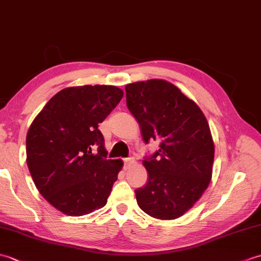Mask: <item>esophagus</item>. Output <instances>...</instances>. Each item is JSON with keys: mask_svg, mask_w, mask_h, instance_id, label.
Instances as JSON below:
<instances>
[{"mask_svg": "<svg viewBox=\"0 0 261 261\" xmlns=\"http://www.w3.org/2000/svg\"><path fill=\"white\" fill-rule=\"evenodd\" d=\"M123 162H124V168L125 169H127L130 167V166H132L135 164V159L134 158H125V159H123Z\"/></svg>", "mask_w": 261, "mask_h": 261, "instance_id": "34e87169", "label": "esophagus"}]
</instances>
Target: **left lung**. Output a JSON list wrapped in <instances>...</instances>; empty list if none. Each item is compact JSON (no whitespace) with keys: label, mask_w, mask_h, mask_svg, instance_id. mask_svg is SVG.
Masks as SVG:
<instances>
[{"label":"left lung","mask_w":261,"mask_h":261,"mask_svg":"<svg viewBox=\"0 0 261 261\" xmlns=\"http://www.w3.org/2000/svg\"><path fill=\"white\" fill-rule=\"evenodd\" d=\"M126 105L143 140L159 149L142 164L149 178L135 191L139 207L159 220L179 218L193 207L212 178L214 143L198 105L164 80L125 86Z\"/></svg>","instance_id":"8db88e82"}]
</instances>
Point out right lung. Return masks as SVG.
Listing matches in <instances>:
<instances>
[{
    "label": "right lung",
    "mask_w": 261,
    "mask_h": 261,
    "mask_svg": "<svg viewBox=\"0 0 261 261\" xmlns=\"http://www.w3.org/2000/svg\"><path fill=\"white\" fill-rule=\"evenodd\" d=\"M123 91L111 85L67 87L49 99L27 135V164L39 193L70 216L108 202L123 162L107 159L98 124Z\"/></svg>",
    "instance_id": "add662e5"
}]
</instances>
